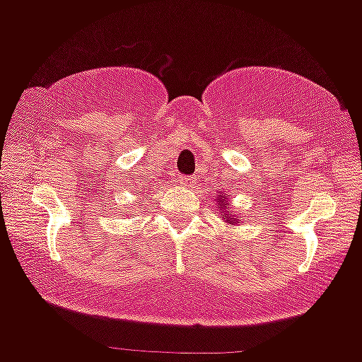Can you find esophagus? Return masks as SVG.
Wrapping results in <instances>:
<instances>
[{
    "label": "esophagus",
    "instance_id": "1",
    "mask_svg": "<svg viewBox=\"0 0 362 362\" xmlns=\"http://www.w3.org/2000/svg\"><path fill=\"white\" fill-rule=\"evenodd\" d=\"M178 184L192 185V184H194V178L189 177V175H180V177H178Z\"/></svg>",
    "mask_w": 362,
    "mask_h": 362
}]
</instances>
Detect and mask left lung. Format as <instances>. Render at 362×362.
I'll return each mask as SVG.
<instances>
[{"label":"left lung","mask_w":362,"mask_h":362,"mask_svg":"<svg viewBox=\"0 0 362 362\" xmlns=\"http://www.w3.org/2000/svg\"><path fill=\"white\" fill-rule=\"evenodd\" d=\"M219 202H221V209L227 207V202H223L221 194H219ZM223 218L227 219V223H235V221H238V218H230V212H228V214H227V212H225V214H223Z\"/></svg>","instance_id":"8db88e82"}]
</instances>
